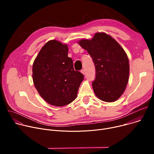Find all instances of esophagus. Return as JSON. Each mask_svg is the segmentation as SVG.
Here are the masks:
<instances>
[{"label": "esophagus", "mask_w": 154, "mask_h": 154, "mask_svg": "<svg viewBox=\"0 0 154 154\" xmlns=\"http://www.w3.org/2000/svg\"><path fill=\"white\" fill-rule=\"evenodd\" d=\"M80 72H81V73L83 74V75L85 74V70H84V69H82V70L80 71Z\"/></svg>", "instance_id": "34e87169"}]
</instances>
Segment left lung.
<instances>
[{
    "label": "left lung",
    "mask_w": 154,
    "mask_h": 154,
    "mask_svg": "<svg viewBox=\"0 0 154 154\" xmlns=\"http://www.w3.org/2000/svg\"><path fill=\"white\" fill-rule=\"evenodd\" d=\"M78 44L94 61L96 75L92 86L96 96L106 102L117 100L125 90L129 79V61L123 48L103 32L96 33L91 39H81Z\"/></svg>",
    "instance_id": "obj_1"
}]
</instances>
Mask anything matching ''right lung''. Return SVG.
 Masks as SVG:
<instances>
[{"label":"right lung","mask_w":154,"mask_h":154,"mask_svg":"<svg viewBox=\"0 0 154 154\" xmlns=\"http://www.w3.org/2000/svg\"><path fill=\"white\" fill-rule=\"evenodd\" d=\"M68 54L67 45L52 39L44 45L33 64L35 87L44 100L56 106L68 105L76 99L84 78L74 69Z\"/></svg>","instance_id":"add662e5"}]
</instances>
